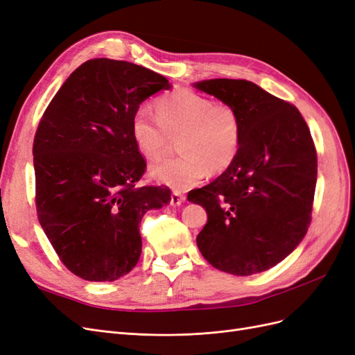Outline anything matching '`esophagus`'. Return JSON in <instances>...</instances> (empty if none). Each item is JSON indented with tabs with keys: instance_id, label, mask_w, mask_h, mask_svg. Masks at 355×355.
<instances>
[{
	"instance_id": "34e87169",
	"label": "esophagus",
	"mask_w": 355,
	"mask_h": 355,
	"mask_svg": "<svg viewBox=\"0 0 355 355\" xmlns=\"http://www.w3.org/2000/svg\"><path fill=\"white\" fill-rule=\"evenodd\" d=\"M185 196L182 194V192H179V191H173L171 192V198H170V206H180L182 202L185 201Z\"/></svg>"
}]
</instances>
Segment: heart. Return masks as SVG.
<instances>
[{
	"label": "heart",
	"mask_w": 355,
	"mask_h": 355,
	"mask_svg": "<svg viewBox=\"0 0 355 355\" xmlns=\"http://www.w3.org/2000/svg\"><path fill=\"white\" fill-rule=\"evenodd\" d=\"M157 116L137 108L130 120L133 144L148 161L163 155L178 141L182 155L151 167V176L175 189H187L206 178L209 168H228L239 154L241 120L231 105L214 103L192 90H176L155 105Z\"/></svg>",
	"instance_id": "b5f03b06"
}]
</instances>
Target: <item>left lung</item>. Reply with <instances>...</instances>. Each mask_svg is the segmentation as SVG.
Returning a JSON list of instances; mask_svg holds the SVG:
<instances>
[{"label": "left lung", "mask_w": 355, "mask_h": 355, "mask_svg": "<svg viewBox=\"0 0 355 355\" xmlns=\"http://www.w3.org/2000/svg\"><path fill=\"white\" fill-rule=\"evenodd\" d=\"M196 87L231 105L241 120L234 163L188 200L207 211L197 245L210 265L234 275L270 270L302 241L311 223L317 151L295 105L247 80Z\"/></svg>", "instance_id": "1"}]
</instances>
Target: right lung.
<instances>
[{
  "mask_svg": "<svg viewBox=\"0 0 355 355\" xmlns=\"http://www.w3.org/2000/svg\"><path fill=\"white\" fill-rule=\"evenodd\" d=\"M168 89L163 75L136 63L92 59L41 116L32 146L38 220L60 262L83 280L130 272L144 214L170 201L167 187H137L146 161L130 135L139 105Z\"/></svg>",
  "mask_w": 355,
  "mask_h": 355,
  "instance_id": "obj_1",
  "label": "right lung"
}]
</instances>
